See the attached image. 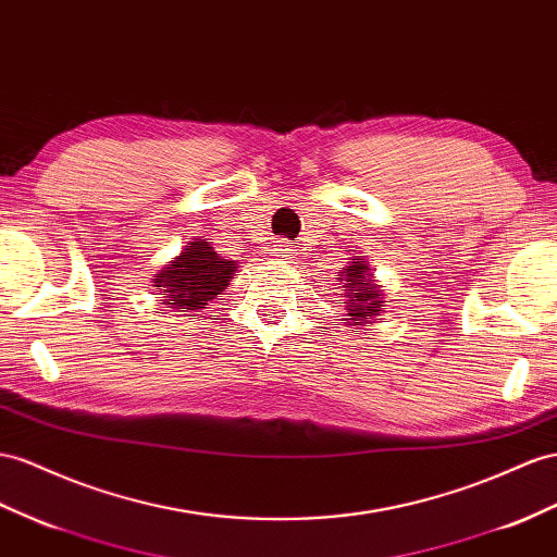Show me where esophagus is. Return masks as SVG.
<instances>
[{
	"mask_svg": "<svg viewBox=\"0 0 557 557\" xmlns=\"http://www.w3.org/2000/svg\"><path fill=\"white\" fill-rule=\"evenodd\" d=\"M275 256H277L280 261L289 263V261H294V259H296V249H294L292 242H287V239H280L277 245H275Z\"/></svg>",
	"mask_w": 557,
	"mask_h": 557,
	"instance_id": "34e87169",
	"label": "esophagus"
}]
</instances>
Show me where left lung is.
Returning <instances> with one entry per match:
<instances>
[{
    "instance_id": "left-lung-1",
    "label": "left lung",
    "mask_w": 557,
    "mask_h": 557,
    "mask_svg": "<svg viewBox=\"0 0 557 557\" xmlns=\"http://www.w3.org/2000/svg\"><path fill=\"white\" fill-rule=\"evenodd\" d=\"M336 282H341V292L346 296L344 320L350 330L374 324L381 312H386L388 298L381 289V282L374 280V270L369 268L364 256H350Z\"/></svg>"
}]
</instances>
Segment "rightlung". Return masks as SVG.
Returning a JSON list of instances; mask_svg holds the SVG:
<instances>
[{"mask_svg":"<svg viewBox=\"0 0 557 557\" xmlns=\"http://www.w3.org/2000/svg\"><path fill=\"white\" fill-rule=\"evenodd\" d=\"M237 261H227L205 239H193L185 249L154 275L152 287L160 289L166 308L199 312L231 284Z\"/></svg>","mask_w":557,"mask_h":557,"instance_id":"obj_1","label":"right lung"}]
</instances>
